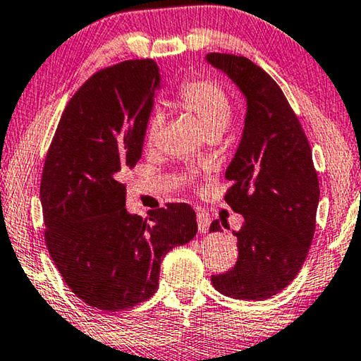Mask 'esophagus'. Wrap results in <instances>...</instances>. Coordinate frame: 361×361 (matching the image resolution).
Wrapping results in <instances>:
<instances>
[{"instance_id":"obj_1","label":"esophagus","mask_w":361,"mask_h":361,"mask_svg":"<svg viewBox=\"0 0 361 361\" xmlns=\"http://www.w3.org/2000/svg\"><path fill=\"white\" fill-rule=\"evenodd\" d=\"M197 231H200L201 233H206L207 231H209V217H207L204 212H197Z\"/></svg>"}]
</instances>
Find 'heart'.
I'll return each instance as SVG.
<instances>
[{
    "mask_svg": "<svg viewBox=\"0 0 361 361\" xmlns=\"http://www.w3.org/2000/svg\"><path fill=\"white\" fill-rule=\"evenodd\" d=\"M176 103L186 113L200 121L207 137H221L233 114V101L219 81L211 78H191L183 81L176 94ZM164 114L154 111L145 126L147 145L154 147L160 139Z\"/></svg>",
    "mask_w": 361,
    "mask_h": 361,
    "instance_id": "heart-1",
    "label": "heart"
}]
</instances>
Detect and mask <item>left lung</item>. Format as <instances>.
<instances>
[{"mask_svg": "<svg viewBox=\"0 0 361 361\" xmlns=\"http://www.w3.org/2000/svg\"><path fill=\"white\" fill-rule=\"evenodd\" d=\"M247 98L240 145L227 166L224 200L243 216L233 232L238 257L211 281L226 296L262 301L288 286L306 260L316 231L319 178L296 113L265 70L242 55L207 54ZM222 226L227 224L222 222ZM214 221L211 232L222 229Z\"/></svg>", "mask_w": 361, "mask_h": 361, "instance_id": "1", "label": "left lung"}]
</instances>
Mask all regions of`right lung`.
I'll list each match as a JSON object with an SVG mask.
<instances>
[{"label": "right lung", "instance_id": "1", "mask_svg": "<svg viewBox=\"0 0 361 361\" xmlns=\"http://www.w3.org/2000/svg\"><path fill=\"white\" fill-rule=\"evenodd\" d=\"M159 83L152 59L96 72L68 101L45 157V245L77 298L104 312L154 296L164 257L197 231L186 202L145 219L126 211L121 178L140 159Z\"/></svg>", "mask_w": 361, "mask_h": 361}]
</instances>
